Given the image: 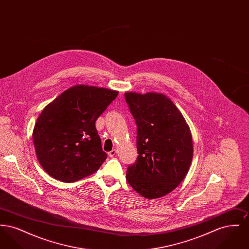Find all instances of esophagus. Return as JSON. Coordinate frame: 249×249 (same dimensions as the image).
<instances>
[{
  "label": "esophagus",
  "instance_id": "obj_1",
  "mask_svg": "<svg viewBox=\"0 0 249 249\" xmlns=\"http://www.w3.org/2000/svg\"><path fill=\"white\" fill-rule=\"evenodd\" d=\"M117 154V149H112L110 152H108V155H109V157H111V158H113L115 155Z\"/></svg>",
  "mask_w": 249,
  "mask_h": 249
}]
</instances>
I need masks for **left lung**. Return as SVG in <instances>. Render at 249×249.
<instances>
[{
  "label": "left lung",
  "mask_w": 249,
  "mask_h": 249,
  "mask_svg": "<svg viewBox=\"0 0 249 249\" xmlns=\"http://www.w3.org/2000/svg\"><path fill=\"white\" fill-rule=\"evenodd\" d=\"M137 126L135 163L127 169L131 188L146 199L165 196L184 180L193 157L190 127L164 94L125 93Z\"/></svg>",
  "instance_id": "obj_1"
}]
</instances>
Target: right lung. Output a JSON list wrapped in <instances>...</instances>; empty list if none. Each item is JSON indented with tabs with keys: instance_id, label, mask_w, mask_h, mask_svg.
Returning <instances> with one entry per match:
<instances>
[{
	"instance_id": "right-lung-1",
	"label": "right lung",
	"mask_w": 249,
	"mask_h": 249,
	"mask_svg": "<svg viewBox=\"0 0 249 249\" xmlns=\"http://www.w3.org/2000/svg\"><path fill=\"white\" fill-rule=\"evenodd\" d=\"M119 91L75 85L44 108L33 132L36 156L50 177L70 183L92 175L107 160L95 127Z\"/></svg>"
}]
</instances>
